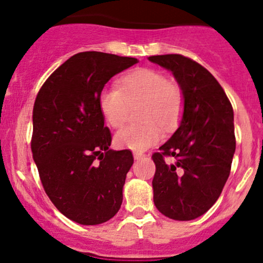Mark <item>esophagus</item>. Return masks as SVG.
<instances>
[{
    "instance_id": "1",
    "label": "esophagus",
    "mask_w": 263,
    "mask_h": 263,
    "mask_svg": "<svg viewBox=\"0 0 263 263\" xmlns=\"http://www.w3.org/2000/svg\"><path fill=\"white\" fill-rule=\"evenodd\" d=\"M144 156H146V155H144V153H142V152H134V158L135 159H141V158H143Z\"/></svg>"
}]
</instances>
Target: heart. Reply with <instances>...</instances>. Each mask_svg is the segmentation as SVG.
Returning <instances> with one entry per match:
<instances>
[{
  "instance_id": "1",
  "label": "heart",
  "mask_w": 263,
  "mask_h": 263,
  "mask_svg": "<svg viewBox=\"0 0 263 263\" xmlns=\"http://www.w3.org/2000/svg\"><path fill=\"white\" fill-rule=\"evenodd\" d=\"M141 123L131 125L115 136L120 148L141 152L172 131L180 121L184 99L180 86L156 69L138 68L119 80V89L105 87L99 95V107L110 127L120 128L127 121L131 107L137 106Z\"/></svg>"
}]
</instances>
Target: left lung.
Listing matches in <instances>:
<instances>
[{"label": "left lung", "instance_id": "left-lung-1", "mask_svg": "<svg viewBox=\"0 0 263 263\" xmlns=\"http://www.w3.org/2000/svg\"><path fill=\"white\" fill-rule=\"evenodd\" d=\"M148 60L172 71L184 99L179 127L152 156L153 201L167 218L188 221L215 204L230 174L236 148L234 110L218 80L194 60L180 54Z\"/></svg>", "mask_w": 263, "mask_h": 263}]
</instances>
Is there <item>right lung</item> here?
Masks as SVG:
<instances>
[{
	"instance_id": "add662e5",
	"label": "right lung",
	"mask_w": 263,
	"mask_h": 263,
	"mask_svg": "<svg viewBox=\"0 0 263 263\" xmlns=\"http://www.w3.org/2000/svg\"><path fill=\"white\" fill-rule=\"evenodd\" d=\"M138 63L101 52L78 53L45 80L33 107L32 153L41 182L63 215L81 225L114 218L122 204L131 151L110 149L99 95L114 75Z\"/></svg>"
}]
</instances>
